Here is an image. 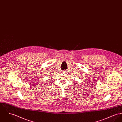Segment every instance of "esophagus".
I'll return each mask as SVG.
<instances>
[{"instance_id": "1", "label": "esophagus", "mask_w": 122, "mask_h": 122, "mask_svg": "<svg viewBox=\"0 0 122 122\" xmlns=\"http://www.w3.org/2000/svg\"><path fill=\"white\" fill-rule=\"evenodd\" d=\"M63 73H66V72H65V71H64V72H63Z\"/></svg>"}]
</instances>
